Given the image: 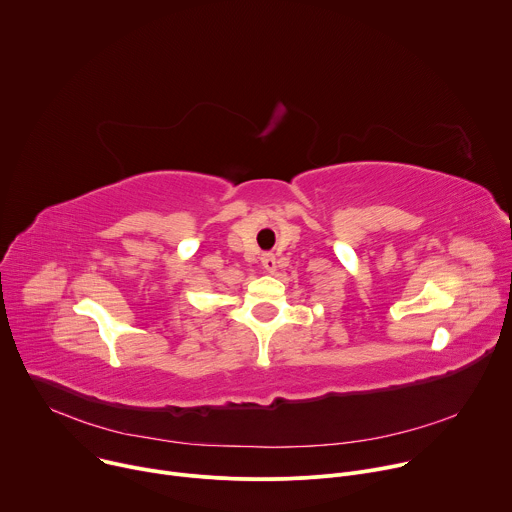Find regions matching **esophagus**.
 Returning a JSON list of instances; mask_svg holds the SVG:
<instances>
[{"mask_svg":"<svg viewBox=\"0 0 512 512\" xmlns=\"http://www.w3.org/2000/svg\"><path fill=\"white\" fill-rule=\"evenodd\" d=\"M261 265H263V269H265L267 273H273L275 267H277V261H275V257H273L271 253H263V255H261Z\"/></svg>","mask_w":512,"mask_h":512,"instance_id":"1","label":"esophagus"}]
</instances>
